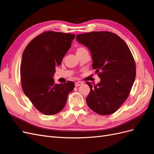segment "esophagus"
Listing matches in <instances>:
<instances>
[{
  "mask_svg": "<svg viewBox=\"0 0 154 154\" xmlns=\"http://www.w3.org/2000/svg\"><path fill=\"white\" fill-rule=\"evenodd\" d=\"M82 84H83V83L82 82H76L75 83V86L76 87H78V86H80V85H81Z\"/></svg>",
  "mask_w": 154,
  "mask_h": 154,
  "instance_id": "esophagus-1",
  "label": "esophagus"
}]
</instances>
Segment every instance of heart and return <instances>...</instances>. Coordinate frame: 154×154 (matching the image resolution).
I'll use <instances>...</instances> for the list:
<instances>
[{
    "label": "heart",
    "mask_w": 154,
    "mask_h": 154,
    "mask_svg": "<svg viewBox=\"0 0 154 154\" xmlns=\"http://www.w3.org/2000/svg\"><path fill=\"white\" fill-rule=\"evenodd\" d=\"M84 50H85V48H82V47H79V48H78L77 49H76V53H80V52H81V51H84Z\"/></svg>",
    "instance_id": "b5f03b06"
}]
</instances>
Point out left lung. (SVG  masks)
I'll list each match as a JSON object with an SVG mask.
<instances>
[{
  "mask_svg": "<svg viewBox=\"0 0 154 154\" xmlns=\"http://www.w3.org/2000/svg\"><path fill=\"white\" fill-rule=\"evenodd\" d=\"M76 40L90 50L92 68L101 79L97 85L85 82L91 89L88 107L100 115L114 113L127 100L136 78L131 51L123 39L109 31L80 34Z\"/></svg>",
  "mask_w": 154,
  "mask_h": 154,
  "instance_id": "8db88e82",
  "label": "left lung"
}]
</instances>
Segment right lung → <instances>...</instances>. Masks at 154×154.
Returning a JSON list of instances; mask_svg holds the SVG:
<instances>
[{"label":"right lung","mask_w":154,"mask_h":154,"mask_svg":"<svg viewBox=\"0 0 154 154\" xmlns=\"http://www.w3.org/2000/svg\"><path fill=\"white\" fill-rule=\"evenodd\" d=\"M75 38L74 34L45 31L32 39L22 54L20 66L22 88L35 108L45 115H54L66 104L73 82L54 84L55 67Z\"/></svg>","instance_id":"1"}]
</instances>
